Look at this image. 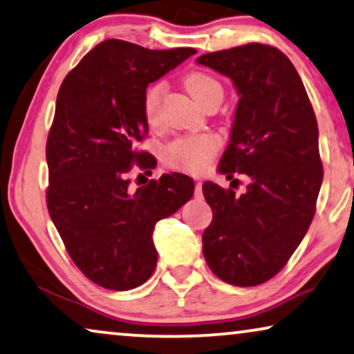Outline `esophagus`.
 Listing matches in <instances>:
<instances>
[{"label": "esophagus", "instance_id": "1", "mask_svg": "<svg viewBox=\"0 0 354 354\" xmlns=\"http://www.w3.org/2000/svg\"><path fill=\"white\" fill-rule=\"evenodd\" d=\"M194 196H196L197 198L202 197V181H196V192H194Z\"/></svg>", "mask_w": 354, "mask_h": 354}]
</instances>
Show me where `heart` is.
I'll return each instance as SVG.
<instances>
[{
	"mask_svg": "<svg viewBox=\"0 0 354 354\" xmlns=\"http://www.w3.org/2000/svg\"><path fill=\"white\" fill-rule=\"evenodd\" d=\"M184 84L189 94L198 104L205 102L208 97H223V86L212 73L203 71H192L184 77ZM167 91L165 82H156L146 89L142 99V109L146 120L151 127H157L160 122V102ZM220 149V142L212 134L201 136L179 138L173 141L165 151V162L173 168L189 171L202 173L210 165L212 158Z\"/></svg>",
	"mask_w": 354,
	"mask_h": 354,
	"instance_id": "heart-1",
	"label": "heart"
}]
</instances>
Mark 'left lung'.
Wrapping results in <instances>:
<instances>
[{
	"label": "left lung",
	"instance_id": "8db88e82",
	"mask_svg": "<svg viewBox=\"0 0 354 354\" xmlns=\"http://www.w3.org/2000/svg\"><path fill=\"white\" fill-rule=\"evenodd\" d=\"M197 62L231 78L241 96L218 170L250 178L241 196L203 183L213 212L203 257L221 281L258 286L287 265L315 216L324 176L316 115L290 59L274 46L248 43Z\"/></svg>",
	"mask_w": 354,
	"mask_h": 354
}]
</instances>
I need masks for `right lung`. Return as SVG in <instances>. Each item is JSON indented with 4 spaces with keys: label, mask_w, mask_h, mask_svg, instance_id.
I'll return each mask as SVG.
<instances>
[{
    "label": "right lung",
    "mask_w": 354,
    "mask_h": 354,
    "mask_svg": "<svg viewBox=\"0 0 354 354\" xmlns=\"http://www.w3.org/2000/svg\"><path fill=\"white\" fill-rule=\"evenodd\" d=\"M196 53L106 39L67 73L57 93L46 142L48 212L78 270L109 290H129L152 276L153 226L194 194V181L181 173L131 192L128 173L157 165L138 151L149 131L142 109L149 83Z\"/></svg>",
    "instance_id": "1"
}]
</instances>
